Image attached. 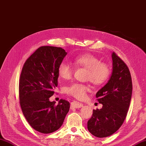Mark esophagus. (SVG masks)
<instances>
[{
    "label": "esophagus",
    "instance_id": "obj_1",
    "mask_svg": "<svg viewBox=\"0 0 146 146\" xmlns=\"http://www.w3.org/2000/svg\"><path fill=\"white\" fill-rule=\"evenodd\" d=\"M83 106V105L81 103L77 102H72L70 103V109L73 108H79Z\"/></svg>",
    "mask_w": 146,
    "mask_h": 146
}]
</instances>
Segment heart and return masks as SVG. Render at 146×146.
<instances>
[{
  "label": "heart",
  "instance_id": "b5f03b06",
  "mask_svg": "<svg viewBox=\"0 0 146 146\" xmlns=\"http://www.w3.org/2000/svg\"><path fill=\"white\" fill-rule=\"evenodd\" d=\"M72 63L76 67H82L87 69L86 79L90 80L94 85L100 86L105 83L110 74L109 65L103 62L96 56L91 53H84L74 56L71 59ZM72 68L66 62H62L58 67V75L64 81L69 80L72 76ZM90 86L80 83H74L65 88L67 94L76 99L84 98L86 93L90 91Z\"/></svg>",
  "mask_w": 146,
  "mask_h": 146
}]
</instances>
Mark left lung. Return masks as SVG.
<instances>
[{
	"instance_id": "8db88e82",
	"label": "left lung",
	"mask_w": 146,
	"mask_h": 146,
	"mask_svg": "<svg viewBox=\"0 0 146 146\" xmlns=\"http://www.w3.org/2000/svg\"><path fill=\"white\" fill-rule=\"evenodd\" d=\"M111 58V76L96 94L103 107L94 110L88 121L89 131L100 138L112 135L121 126L132 97V83L129 68L115 53H112Z\"/></svg>"
}]
</instances>
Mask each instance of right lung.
<instances>
[{"label":"right lung","mask_w":146,"mask_h":146,"mask_svg":"<svg viewBox=\"0 0 146 146\" xmlns=\"http://www.w3.org/2000/svg\"><path fill=\"white\" fill-rule=\"evenodd\" d=\"M67 53L60 47L41 46L27 59L21 74V108L29 124L42 133L60 128L69 111L67 101L61 99L55 105L49 100L58 85V67Z\"/></svg>","instance_id":"add662e5"}]
</instances>
